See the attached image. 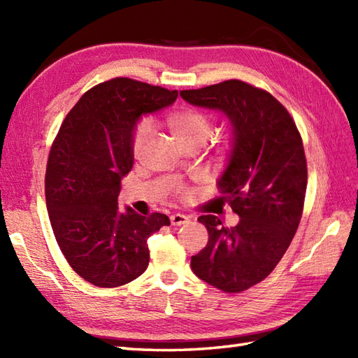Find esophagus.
Instances as JSON below:
<instances>
[{
  "label": "esophagus",
  "mask_w": 358,
  "mask_h": 358,
  "mask_svg": "<svg viewBox=\"0 0 358 358\" xmlns=\"http://www.w3.org/2000/svg\"><path fill=\"white\" fill-rule=\"evenodd\" d=\"M189 223V217L183 215V214H173L171 215V224L172 226H181Z\"/></svg>",
  "instance_id": "obj_1"
}]
</instances>
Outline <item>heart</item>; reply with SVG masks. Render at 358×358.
I'll return each instance as SVG.
<instances>
[{
  "label": "heart",
  "instance_id": "b5f03b06",
  "mask_svg": "<svg viewBox=\"0 0 358 358\" xmlns=\"http://www.w3.org/2000/svg\"><path fill=\"white\" fill-rule=\"evenodd\" d=\"M164 123L169 127V131L173 134L185 148L189 146H201V144L209 138L212 132V118L206 112L199 110L195 108H177L169 110L164 115ZM150 136V127L148 123H140L135 127L132 135V155L138 158L143 154V149ZM234 150V135L224 134L217 141V154L218 157H227ZM177 195L180 199H187L189 189L185 185L177 186Z\"/></svg>",
  "mask_w": 358,
  "mask_h": 358
}]
</instances>
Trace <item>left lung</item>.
Wrapping results in <instances>:
<instances>
[{"mask_svg": "<svg viewBox=\"0 0 358 358\" xmlns=\"http://www.w3.org/2000/svg\"><path fill=\"white\" fill-rule=\"evenodd\" d=\"M180 95L224 112L234 126V150L218 187L240 222L227 227L215 215L199 217L209 241L191 266L210 286L240 294L275 269L300 224L308 185L301 135L277 98L245 81L227 80Z\"/></svg>", "mask_w": 358, "mask_h": 358, "instance_id": "1", "label": "left lung"}]
</instances>
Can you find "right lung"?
Segmentation results:
<instances>
[{
  "mask_svg": "<svg viewBox=\"0 0 358 358\" xmlns=\"http://www.w3.org/2000/svg\"><path fill=\"white\" fill-rule=\"evenodd\" d=\"M177 96L126 77L100 83L67 113L52 143L44 178L52 231L71 268L98 287L138 278L149 264L148 238L171 224L159 212H121L117 200L134 164L136 120Z\"/></svg>",
  "mask_w": 358,
  "mask_h": 358,
  "instance_id": "1",
  "label": "right lung"
}]
</instances>
